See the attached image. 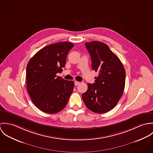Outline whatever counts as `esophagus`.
I'll list each match as a JSON object with an SVG mask.
<instances>
[{"label": "esophagus", "instance_id": "1", "mask_svg": "<svg viewBox=\"0 0 153 153\" xmlns=\"http://www.w3.org/2000/svg\"><path fill=\"white\" fill-rule=\"evenodd\" d=\"M79 83H80L79 82H78V81H75V82H74V84H75V86L78 85L79 84Z\"/></svg>", "mask_w": 153, "mask_h": 153}]
</instances>
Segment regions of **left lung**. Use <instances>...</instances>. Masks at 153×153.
Returning a JSON list of instances; mask_svg holds the SVG:
<instances>
[{"label":"left lung","mask_w":153,"mask_h":153,"mask_svg":"<svg viewBox=\"0 0 153 153\" xmlns=\"http://www.w3.org/2000/svg\"><path fill=\"white\" fill-rule=\"evenodd\" d=\"M92 69L98 72L95 83L88 84L82 100L88 108L101 114L114 108L123 95L126 71L120 59L106 44L98 41L86 42Z\"/></svg>","instance_id":"left-lung-1"}]
</instances>
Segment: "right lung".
Segmentation results:
<instances>
[{
	"mask_svg": "<svg viewBox=\"0 0 153 153\" xmlns=\"http://www.w3.org/2000/svg\"><path fill=\"white\" fill-rule=\"evenodd\" d=\"M68 42L48 45L39 51L26 67V88L32 101L41 111L57 113L65 107L74 82L56 74L65 66L67 55L74 46Z\"/></svg>",
	"mask_w": 153,
	"mask_h": 153,
	"instance_id": "add662e5",
	"label": "right lung"
}]
</instances>
